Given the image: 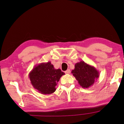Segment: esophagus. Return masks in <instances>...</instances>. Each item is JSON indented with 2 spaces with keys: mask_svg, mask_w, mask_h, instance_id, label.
I'll list each match as a JSON object with an SVG mask.
<instances>
[{
  "mask_svg": "<svg viewBox=\"0 0 124 124\" xmlns=\"http://www.w3.org/2000/svg\"><path fill=\"white\" fill-rule=\"evenodd\" d=\"M65 73L67 74H69L70 73V70L69 69H68L67 70H66V71H65Z\"/></svg>",
  "mask_w": 124,
  "mask_h": 124,
  "instance_id": "1",
  "label": "esophagus"
}]
</instances>
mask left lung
Listing matches in <instances>:
<instances>
[{
    "label": "left lung",
    "mask_w": 124,
    "mask_h": 124,
    "mask_svg": "<svg viewBox=\"0 0 124 124\" xmlns=\"http://www.w3.org/2000/svg\"><path fill=\"white\" fill-rule=\"evenodd\" d=\"M71 73L79 85L84 88L91 87L99 77V72L95 67L83 61L76 63L75 68L72 70Z\"/></svg>",
    "instance_id": "obj_1"
}]
</instances>
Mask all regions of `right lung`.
Segmentation results:
<instances>
[{
  "label": "right lung",
  "instance_id": "obj_1",
  "mask_svg": "<svg viewBox=\"0 0 124 124\" xmlns=\"http://www.w3.org/2000/svg\"><path fill=\"white\" fill-rule=\"evenodd\" d=\"M64 73L56 69L50 61L36 65L29 74L31 84L42 94H50L56 91V86Z\"/></svg>",
  "mask_w": 124,
  "mask_h": 124
}]
</instances>
